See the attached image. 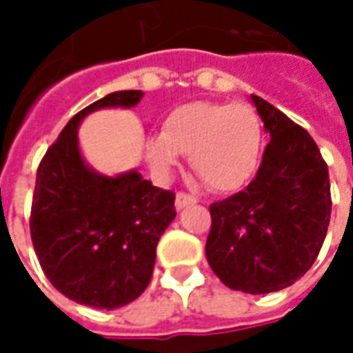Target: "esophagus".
<instances>
[{"instance_id":"esophagus-1","label":"esophagus","mask_w":353,"mask_h":353,"mask_svg":"<svg viewBox=\"0 0 353 353\" xmlns=\"http://www.w3.org/2000/svg\"><path fill=\"white\" fill-rule=\"evenodd\" d=\"M196 204V199L192 194H187V192H177L176 196V210H183L187 206H194Z\"/></svg>"}]
</instances>
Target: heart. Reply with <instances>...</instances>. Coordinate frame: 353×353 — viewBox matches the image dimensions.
Masks as SVG:
<instances>
[{
    "label": "heart",
    "mask_w": 353,
    "mask_h": 353,
    "mask_svg": "<svg viewBox=\"0 0 353 353\" xmlns=\"http://www.w3.org/2000/svg\"><path fill=\"white\" fill-rule=\"evenodd\" d=\"M265 147L259 113L244 101H192L174 109L162 132L145 141L149 166L166 176L179 154L215 192H234L252 181Z\"/></svg>",
    "instance_id": "obj_1"
}]
</instances>
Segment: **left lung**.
Returning <instances> with one entry per match:
<instances>
[{
    "instance_id": "left-lung-1",
    "label": "left lung",
    "mask_w": 353,
    "mask_h": 353,
    "mask_svg": "<svg viewBox=\"0 0 353 353\" xmlns=\"http://www.w3.org/2000/svg\"><path fill=\"white\" fill-rule=\"evenodd\" d=\"M252 101L270 141L252 183L210 206L206 257L227 288L259 295L310 270L329 227L331 185L310 134L259 96Z\"/></svg>"
}]
</instances>
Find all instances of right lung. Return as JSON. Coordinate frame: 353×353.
<instances>
[{
  "instance_id": "right-lung-1",
  "label": "right lung",
  "mask_w": 353,
  "mask_h": 353,
  "mask_svg": "<svg viewBox=\"0 0 353 353\" xmlns=\"http://www.w3.org/2000/svg\"><path fill=\"white\" fill-rule=\"evenodd\" d=\"M141 90H119L79 111L37 168L30 232L43 272L75 303L113 310L151 281L157 244L176 217V194L138 170L103 176L79 149L81 121L103 108L130 109Z\"/></svg>"
}]
</instances>
